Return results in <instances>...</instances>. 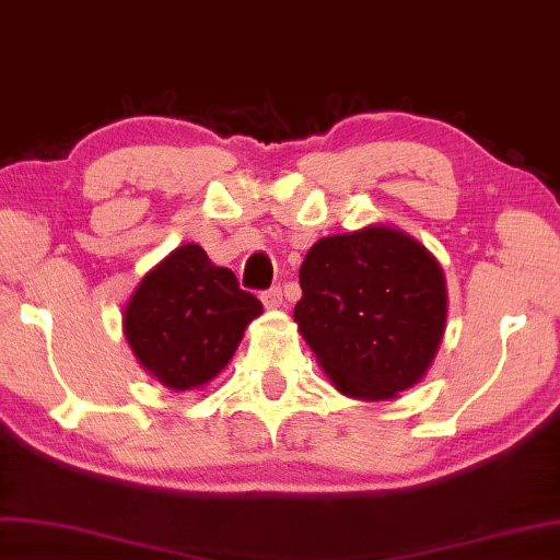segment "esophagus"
<instances>
[{"instance_id": "obj_1", "label": "esophagus", "mask_w": 560, "mask_h": 560, "mask_svg": "<svg viewBox=\"0 0 560 560\" xmlns=\"http://www.w3.org/2000/svg\"><path fill=\"white\" fill-rule=\"evenodd\" d=\"M260 300H262V305L268 307V310H278L282 305V290L280 288L265 290L262 295H260Z\"/></svg>"}]
</instances>
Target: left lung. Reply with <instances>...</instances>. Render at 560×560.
<instances>
[{
  "instance_id": "1",
  "label": "left lung",
  "mask_w": 560,
  "mask_h": 560,
  "mask_svg": "<svg viewBox=\"0 0 560 560\" xmlns=\"http://www.w3.org/2000/svg\"><path fill=\"white\" fill-rule=\"evenodd\" d=\"M300 335L337 390L388 400L416 386L445 335L440 262L408 233L369 225L327 235L300 268Z\"/></svg>"
}]
</instances>
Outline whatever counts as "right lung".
I'll return each instance as SVG.
<instances>
[{"label": "right lung", "mask_w": 560, "mask_h": 560, "mask_svg": "<svg viewBox=\"0 0 560 560\" xmlns=\"http://www.w3.org/2000/svg\"><path fill=\"white\" fill-rule=\"evenodd\" d=\"M262 312L196 243L179 245L144 275L122 315L127 345L147 374L172 390L209 384Z\"/></svg>", "instance_id": "obj_1"}]
</instances>
